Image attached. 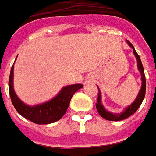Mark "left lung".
Here are the masks:
<instances>
[{
  "mask_svg": "<svg viewBox=\"0 0 156 156\" xmlns=\"http://www.w3.org/2000/svg\"><path fill=\"white\" fill-rule=\"evenodd\" d=\"M127 43L133 49V53L136 56V60H137V66H138V69L140 71L141 76H142V88H141L140 91H139V94L136 97V99L134 101V102L129 106L122 114H113L111 113H109L108 111H106L105 108H103V106L101 105V93L100 90L98 89V94H97V103L96 104V109L98 111V113L100 114L102 118H104L105 119L107 120H111V121H119V120H123L125 119L130 117L131 115L134 114L136 112V110L138 109V108L140 107V105L142 104L143 101H144V98L145 96V91H146V79H145V75H144V66H143V64H142V61H141L140 56L138 55V54L136 53L135 48L133 47V45L131 44V42L129 41H127ZM98 88V87H97Z\"/></svg>",
  "mask_w": 156,
  "mask_h": 156,
  "instance_id": "8db88e82",
  "label": "left lung"
}]
</instances>
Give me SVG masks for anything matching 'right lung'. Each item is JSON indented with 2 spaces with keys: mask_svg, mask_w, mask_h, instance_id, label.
<instances>
[{
  "mask_svg": "<svg viewBox=\"0 0 156 156\" xmlns=\"http://www.w3.org/2000/svg\"><path fill=\"white\" fill-rule=\"evenodd\" d=\"M12 78L13 65L11 68L8 81L9 94L12 105L20 115L30 120L31 122L38 125L51 124L60 119L68 108L70 101L74 93L78 91L79 89L83 88L82 84H73L66 86L61 90L60 94L51 101L34 107H30L21 101L15 94L13 90Z\"/></svg>",
  "mask_w": 156,
  "mask_h": 156,
  "instance_id": "1",
  "label": "right lung"
}]
</instances>
